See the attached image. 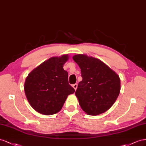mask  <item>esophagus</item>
<instances>
[{"label": "esophagus", "instance_id": "34e87169", "mask_svg": "<svg viewBox=\"0 0 146 146\" xmlns=\"http://www.w3.org/2000/svg\"><path fill=\"white\" fill-rule=\"evenodd\" d=\"M73 88L74 89V90H76V89H77V87H78V84H73Z\"/></svg>", "mask_w": 146, "mask_h": 146}]
</instances>
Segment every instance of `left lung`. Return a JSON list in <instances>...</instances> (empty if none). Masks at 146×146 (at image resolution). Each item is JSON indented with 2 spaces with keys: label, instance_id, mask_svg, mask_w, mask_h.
I'll list each match as a JSON object with an SVG mask.
<instances>
[{
  "label": "left lung",
  "instance_id": "8db88e82",
  "mask_svg": "<svg viewBox=\"0 0 146 146\" xmlns=\"http://www.w3.org/2000/svg\"><path fill=\"white\" fill-rule=\"evenodd\" d=\"M73 59L80 67L82 78L75 92L82 110L90 115L106 112L120 93L118 74L96 58L77 54Z\"/></svg>",
  "mask_w": 146,
  "mask_h": 146
}]
</instances>
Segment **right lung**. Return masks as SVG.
Masks as SVG:
<instances>
[{
	"label": "right lung",
	"mask_w": 146,
	"mask_h": 146,
	"mask_svg": "<svg viewBox=\"0 0 146 146\" xmlns=\"http://www.w3.org/2000/svg\"><path fill=\"white\" fill-rule=\"evenodd\" d=\"M68 54L54 57L44 61L29 74L24 91L29 103L40 114L52 115L59 112L68 95L74 90L63 68Z\"/></svg>",
	"instance_id": "add662e5"
}]
</instances>
